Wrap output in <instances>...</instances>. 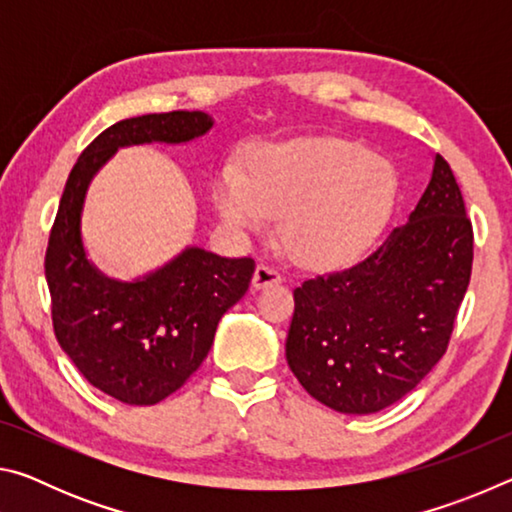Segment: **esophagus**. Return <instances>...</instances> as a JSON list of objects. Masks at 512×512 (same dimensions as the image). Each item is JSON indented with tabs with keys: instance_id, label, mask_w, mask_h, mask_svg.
<instances>
[{
	"instance_id": "34e87169",
	"label": "esophagus",
	"mask_w": 512,
	"mask_h": 512,
	"mask_svg": "<svg viewBox=\"0 0 512 512\" xmlns=\"http://www.w3.org/2000/svg\"><path fill=\"white\" fill-rule=\"evenodd\" d=\"M282 282V273L277 268L268 266V264H257L255 275H253V289H264L271 287V284H280Z\"/></svg>"
}]
</instances>
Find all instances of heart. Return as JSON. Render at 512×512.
Segmentation results:
<instances>
[{
    "label": "heart",
    "mask_w": 512,
    "mask_h": 512,
    "mask_svg": "<svg viewBox=\"0 0 512 512\" xmlns=\"http://www.w3.org/2000/svg\"><path fill=\"white\" fill-rule=\"evenodd\" d=\"M397 178L357 142L305 140L250 153L246 176L225 167L212 201L223 223L255 235L282 216L289 253L307 264H343L375 244L391 219Z\"/></svg>",
    "instance_id": "heart-1"
}]
</instances>
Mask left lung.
<instances>
[{
    "label": "left lung",
    "instance_id": "8db88e82",
    "mask_svg": "<svg viewBox=\"0 0 512 512\" xmlns=\"http://www.w3.org/2000/svg\"><path fill=\"white\" fill-rule=\"evenodd\" d=\"M474 232L452 167L436 155L409 223L345 271L293 291L287 361L339 413H377L443 359L472 275Z\"/></svg>",
    "mask_w": 512,
    "mask_h": 512
}]
</instances>
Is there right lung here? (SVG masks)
<instances>
[{"label":"right lung","instance_id":"add662e5","mask_svg":"<svg viewBox=\"0 0 512 512\" xmlns=\"http://www.w3.org/2000/svg\"><path fill=\"white\" fill-rule=\"evenodd\" d=\"M212 124L201 110L117 121L79 155L60 198L45 255L54 334L81 375L124 404H158L194 375L221 316L248 291L255 259L187 248L142 280H110L85 257V192L121 146L189 142Z\"/></svg>","mask_w":512,"mask_h":512}]
</instances>
